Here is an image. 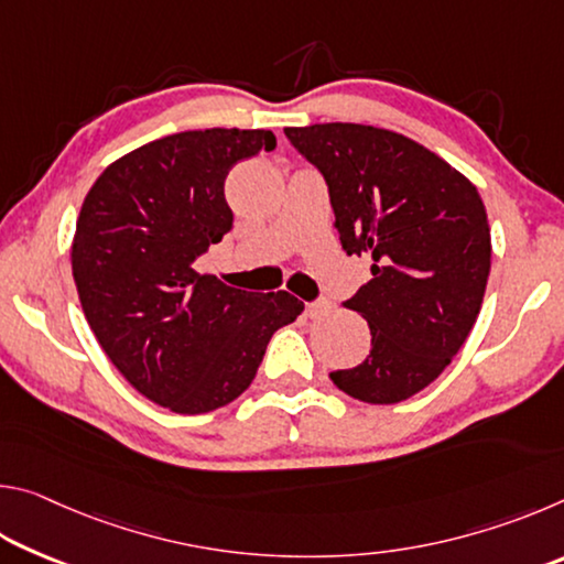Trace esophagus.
<instances>
[{"label": "esophagus", "mask_w": 564, "mask_h": 564, "mask_svg": "<svg viewBox=\"0 0 564 564\" xmlns=\"http://www.w3.org/2000/svg\"><path fill=\"white\" fill-rule=\"evenodd\" d=\"M305 313H308V318H323V316H328L330 313V303L328 301H313V303H308L305 305Z\"/></svg>", "instance_id": "34e87169"}]
</instances>
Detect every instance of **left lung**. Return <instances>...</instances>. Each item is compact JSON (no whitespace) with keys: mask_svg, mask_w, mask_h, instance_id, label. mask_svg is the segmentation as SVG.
Returning <instances> with one entry per match:
<instances>
[{"mask_svg":"<svg viewBox=\"0 0 564 564\" xmlns=\"http://www.w3.org/2000/svg\"><path fill=\"white\" fill-rule=\"evenodd\" d=\"M285 137L326 178L343 251L373 261V279L343 301L368 321L370 352L330 380L362 403H400L443 373L480 313L490 275L482 198L403 133L338 121Z\"/></svg>","mask_w":564,"mask_h":564,"instance_id":"1","label":"left lung"}]
</instances>
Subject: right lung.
I'll return each mask as SVG.
<instances>
[{"label":"right lung","mask_w":564,"mask_h":564,"mask_svg":"<svg viewBox=\"0 0 564 564\" xmlns=\"http://www.w3.org/2000/svg\"><path fill=\"white\" fill-rule=\"evenodd\" d=\"M261 149H275L271 131L151 141L104 169L76 221L72 273L94 336L141 395L181 415L241 395L273 333L303 311L285 291H241L194 271L234 228L228 171Z\"/></svg>","instance_id":"obj_1"}]
</instances>
